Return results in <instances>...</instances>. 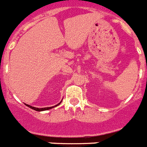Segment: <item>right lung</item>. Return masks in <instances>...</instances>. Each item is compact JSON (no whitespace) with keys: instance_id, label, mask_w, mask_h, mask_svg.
<instances>
[{"instance_id":"1","label":"right lung","mask_w":147,"mask_h":147,"mask_svg":"<svg viewBox=\"0 0 147 147\" xmlns=\"http://www.w3.org/2000/svg\"><path fill=\"white\" fill-rule=\"evenodd\" d=\"M62 102V101H61L60 102H59V104H57V105H55V106H54V107H43V108H38V107H32V106H31V105H27V104H25L26 105L27 107H30L31 109H32V110H36V111H38V112H40V111H44V110H50V109L53 108V107H57V106H58L59 105H60V103Z\"/></svg>"}]
</instances>
